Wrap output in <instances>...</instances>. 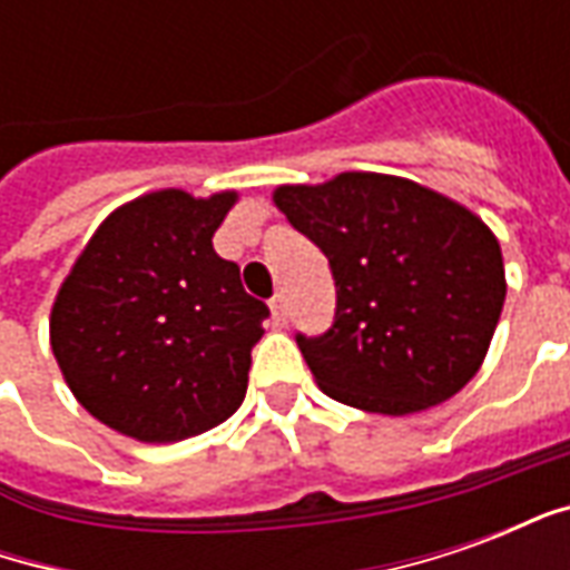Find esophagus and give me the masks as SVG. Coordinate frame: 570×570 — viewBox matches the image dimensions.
<instances>
[{
	"label": "esophagus",
	"mask_w": 570,
	"mask_h": 570,
	"mask_svg": "<svg viewBox=\"0 0 570 570\" xmlns=\"http://www.w3.org/2000/svg\"><path fill=\"white\" fill-rule=\"evenodd\" d=\"M272 317H274V326H286V321H289V308H286L284 296L272 298Z\"/></svg>",
	"instance_id": "obj_1"
}]
</instances>
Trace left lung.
Returning <instances> with one entry per match:
<instances>
[{
	"label": "left lung",
	"mask_w": 570,
	"mask_h": 570,
	"mask_svg": "<svg viewBox=\"0 0 570 570\" xmlns=\"http://www.w3.org/2000/svg\"><path fill=\"white\" fill-rule=\"evenodd\" d=\"M274 204L333 272V326L296 335L323 394L412 415L476 375L507 296L501 244L479 216L384 174L281 186Z\"/></svg>",
	"instance_id": "1"
}]
</instances>
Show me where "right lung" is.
Returning a JSON list of instances; mask_svg holds the SVG:
<instances>
[{
	"instance_id": "1",
	"label": "right lung",
	"mask_w": 570,
	"mask_h": 570,
	"mask_svg": "<svg viewBox=\"0 0 570 570\" xmlns=\"http://www.w3.org/2000/svg\"><path fill=\"white\" fill-rule=\"evenodd\" d=\"M235 191H151L94 232L51 308V351L81 406L140 442L223 424L247 394L268 305L213 249Z\"/></svg>"
}]
</instances>
